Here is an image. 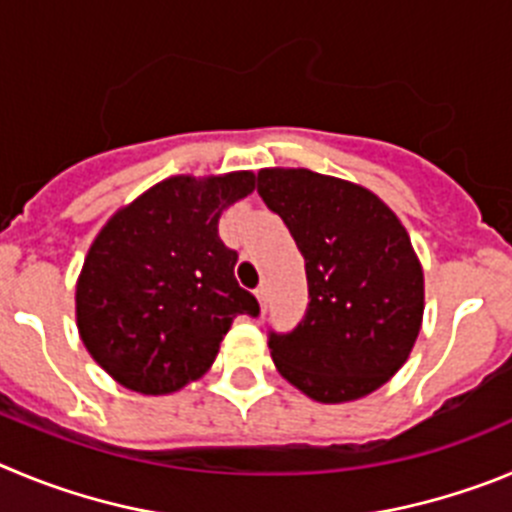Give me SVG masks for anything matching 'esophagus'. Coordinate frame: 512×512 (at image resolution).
I'll list each match as a JSON object with an SVG mask.
<instances>
[{"instance_id": "esophagus-1", "label": "esophagus", "mask_w": 512, "mask_h": 512, "mask_svg": "<svg viewBox=\"0 0 512 512\" xmlns=\"http://www.w3.org/2000/svg\"><path fill=\"white\" fill-rule=\"evenodd\" d=\"M255 298H257V303H260V311L265 313V308H267V288H265V285H260V288L255 290Z\"/></svg>"}]
</instances>
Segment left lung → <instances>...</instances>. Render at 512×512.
Returning <instances> with one entry per match:
<instances>
[{
    "mask_svg": "<svg viewBox=\"0 0 512 512\" xmlns=\"http://www.w3.org/2000/svg\"><path fill=\"white\" fill-rule=\"evenodd\" d=\"M257 193L306 260V316L270 336L280 375L316 403H352L411 357L423 324V267L403 222L359 183L308 168H262Z\"/></svg>",
    "mask_w": 512,
    "mask_h": 512,
    "instance_id": "obj_1",
    "label": "left lung"
}]
</instances>
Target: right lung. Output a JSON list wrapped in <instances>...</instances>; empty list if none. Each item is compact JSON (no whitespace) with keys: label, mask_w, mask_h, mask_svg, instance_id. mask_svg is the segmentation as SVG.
Masks as SVG:
<instances>
[{"label":"right lung","mask_w":512,"mask_h":512,"mask_svg":"<svg viewBox=\"0 0 512 512\" xmlns=\"http://www.w3.org/2000/svg\"><path fill=\"white\" fill-rule=\"evenodd\" d=\"M255 181L252 170L170 176L99 229L76 280V326L122 388L178 393L211 370L239 313H260L219 239V216Z\"/></svg>","instance_id":"1"}]
</instances>
